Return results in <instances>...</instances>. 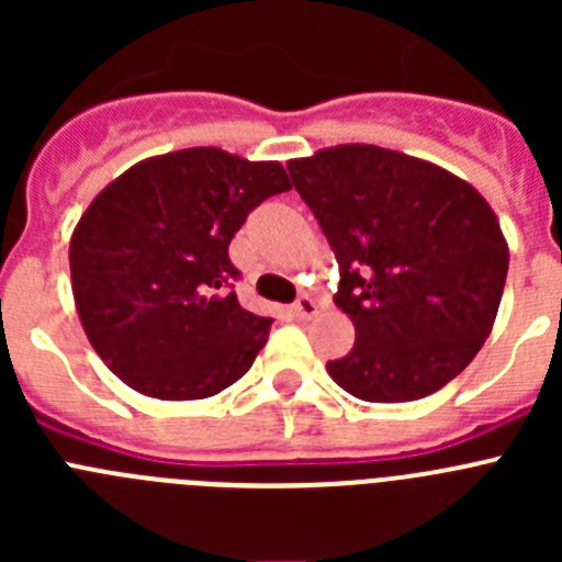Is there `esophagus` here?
Masks as SVG:
<instances>
[{"instance_id": "obj_1", "label": "esophagus", "mask_w": 562, "mask_h": 562, "mask_svg": "<svg viewBox=\"0 0 562 562\" xmlns=\"http://www.w3.org/2000/svg\"><path fill=\"white\" fill-rule=\"evenodd\" d=\"M292 315H295L297 321H310V317H315L317 315L315 297H310V295L297 297L295 304H292Z\"/></svg>"}]
</instances>
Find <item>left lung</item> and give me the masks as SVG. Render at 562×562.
<instances>
[{
	"instance_id": "8db88e82",
	"label": "left lung",
	"mask_w": 562,
	"mask_h": 562,
	"mask_svg": "<svg viewBox=\"0 0 562 562\" xmlns=\"http://www.w3.org/2000/svg\"><path fill=\"white\" fill-rule=\"evenodd\" d=\"M340 267L335 304L355 349L326 362L366 402L445 389L490 337L509 247L490 202L456 173L369 143L286 162Z\"/></svg>"
}]
</instances>
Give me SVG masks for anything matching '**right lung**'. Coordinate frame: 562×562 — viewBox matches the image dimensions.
<instances>
[{
	"mask_svg": "<svg viewBox=\"0 0 562 562\" xmlns=\"http://www.w3.org/2000/svg\"><path fill=\"white\" fill-rule=\"evenodd\" d=\"M290 188L281 162L200 146L134 162L89 202L69 238L72 297L128 389L205 400L247 374L272 321L227 292V247L252 207Z\"/></svg>",
	"mask_w": 562,
	"mask_h": 562,
	"instance_id": "add662e5",
	"label": "right lung"
}]
</instances>
